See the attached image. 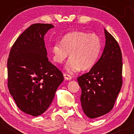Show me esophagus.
<instances>
[{
    "label": "esophagus",
    "instance_id": "1",
    "mask_svg": "<svg viewBox=\"0 0 134 134\" xmlns=\"http://www.w3.org/2000/svg\"><path fill=\"white\" fill-rule=\"evenodd\" d=\"M64 76L65 79L66 80H70L72 79V76H70L69 74H64Z\"/></svg>",
    "mask_w": 134,
    "mask_h": 134
}]
</instances>
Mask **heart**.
I'll return each mask as SVG.
<instances>
[{
    "mask_svg": "<svg viewBox=\"0 0 134 134\" xmlns=\"http://www.w3.org/2000/svg\"><path fill=\"white\" fill-rule=\"evenodd\" d=\"M101 50L99 38L94 34L75 31L65 35L61 41L53 44L52 52L53 59L57 64H61L68 57L67 69L74 73L81 69L87 70L96 64Z\"/></svg>",
    "mask_w": 134,
    "mask_h": 134,
    "instance_id": "1",
    "label": "heart"
}]
</instances>
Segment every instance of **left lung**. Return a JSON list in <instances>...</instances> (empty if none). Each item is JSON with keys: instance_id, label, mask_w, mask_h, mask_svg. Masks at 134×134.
Returning a JSON list of instances; mask_svg holds the SVG:
<instances>
[{"instance_id": "obj_1", "label": "left lung", "mask_w": 134, "mask_h": 134, "mask_svg": "<svg viewBox=\"0 0 134 134\" xmlns=\"http://www.w3.org/2000/svg\"><path fill=\"white\" fill-rule=\"evenodd\" d=\"M106 43L99 60L90 72L77 77L82 90V110L90 118L99 117L113 109L122 86V56L115 38L104 29Z\"/></svg>"}]
</instances>
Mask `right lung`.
Wrapping results in <instances>:
<instances>
[{
  "label": "right lung",
  "instance_id": "add662e5",
  "mask_svg": "<svg viewBox=\"0 0 134 134\" xmlns=\"http://www.w3.org/2000/svg\"><path fill=\"white\" fill-rule=\"evenodd\" d=\"M51 24L31 25L18 38L7 60L8 88L21 111L36 116L52 103L64 81L62 72L48 61L44 36Z\"/></svg>",
  "mask_w": 134,
  "mask_h": 134
}]
</instances>
